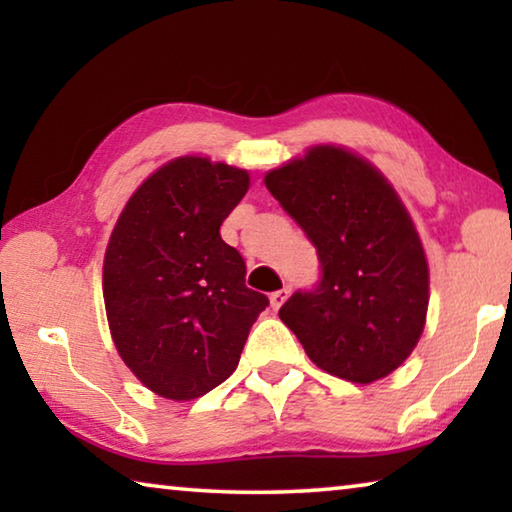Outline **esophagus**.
Listing matches in <instances>:
<instances>
[{"instance_id":"1","label":"esophagus","mask_w":512,"mask_h":512,"mask_svg":"<svg viewBox=\"0 0 512 512\" xmlns=\"http://www.w3.org/2000/svg\"><path fill=\"white\" fill-rule=\"evenodd\" d=\"M289 293H291L289 287H284V289H280V291H273V293H271V307H273V309H280V307L284 305V300L289 298Z\"/></svg>"}]
</instances>
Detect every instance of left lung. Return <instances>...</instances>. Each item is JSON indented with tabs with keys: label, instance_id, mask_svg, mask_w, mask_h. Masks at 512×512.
I'll return each instance as SVG.
<instances>
[{
	"label": "left lung",
	"instance_id": "left-lung-1",
	"mask_svg": "<svg viewBox=\"0 0 512 512\" xmlns=\"http://www.w3.org/2000/svg\"><path fill=\"white\" fill-rule=\"evenodd\" d=\"M277 203L316 246L320 280L280 309L309 359L329 375L370 384L413 352L429 307V266L388 180L341 146L266 173Z\"/></svg>",
	"mask_w": 512,
	"mask_h": 512
}]
</instances>
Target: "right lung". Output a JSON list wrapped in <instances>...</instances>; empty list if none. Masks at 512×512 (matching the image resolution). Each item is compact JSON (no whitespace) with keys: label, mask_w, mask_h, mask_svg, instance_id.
<instances>
[{"label":"right lung","mask_w":512,"mask_h":512,"mask_svg":"<svg viewBox=\"0 0 512 512\" xmlns=\"http://www.w3.org/2000/svg\"><path fill=\"white\" fill-rule=\"evenodd\" d=\"M248 171L185 155L137 187L103 259L112 341L133 375L167 400H194L235 372L268 307L221 223L246 196Z\"/></svg>","instance_id":"obj_1"}]
</instances>
